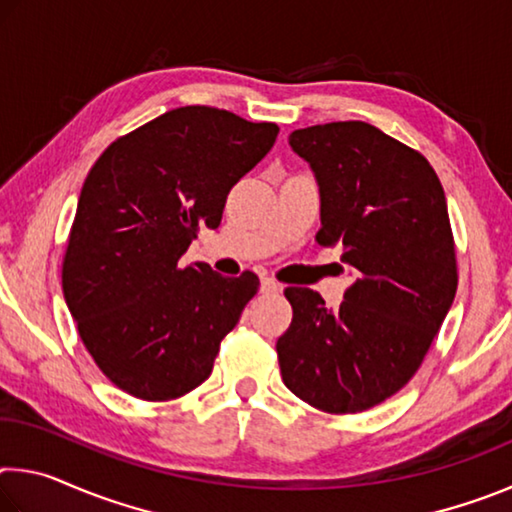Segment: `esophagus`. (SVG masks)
Wrapping results in <instances>:
<instances>
[{"label":"esophagus","instance_id":"34e87169","mask_svg":"<svg viewBox=\"0 0 512 512\" xmlns=\"http://www.w3.org/2000/svg\"><path fill=\"white\" fill-rule=\"evenodd\" d=\"M259 289H262V293H275V291H280L282 287L273 280V277H262V287H259Z\"/></svg>","mask_w":512,"mask_h":512}]
</instances>
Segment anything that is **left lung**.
<instances>
[{
	"label": "left lung",
	"instance_id": "obj_1",
	"mask_svg": "<svg viewBox=\"0 0 512 512\" xmlns=\"http://www.w3.org/2000/svg\"><path fill=\"white\" fill-rule=\"evenodd\" d=\"M320 189V246L354 268L341 307L284 289L293 318L277 339L282 381L325 413L372 409L422 366L452 307L458 273L443 185L422 153L366 121L293 131Z\"/></svg>",
	"mask_w": 512,
	"mask_h": 512
}]
</instances>
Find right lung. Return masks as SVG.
Wrapping results in <instances>:
<instances>
[{"label":"right lung","instance_id":"right-lung-1","mask_svg":"<svg viewBox=\"0 0 512 512\" xmlns=\"http://www.w3.org/2000/svg\"><path fill=\"white\" fill-rule=\"evenodd\" d=\"M280 128L185 106L121 135L85 178L63 257L81 341L112 384L167 402L210 377L223 336L255 296V273L183 266L201 225L219 228L230 189Z\"/></svg>","mask_w":512,"mask_h":512}]
</instances>
